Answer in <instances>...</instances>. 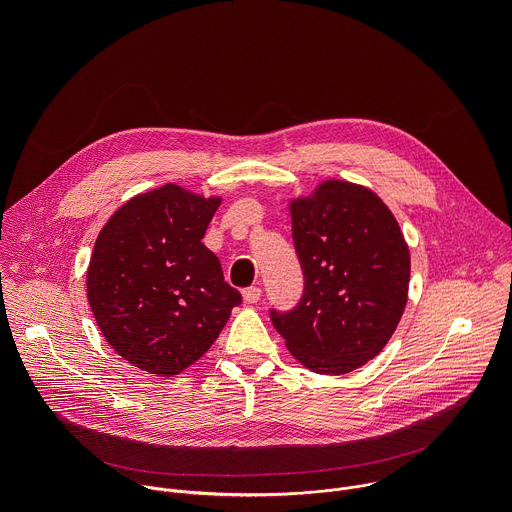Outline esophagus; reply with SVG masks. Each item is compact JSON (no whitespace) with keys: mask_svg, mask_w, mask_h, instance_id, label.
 <instances>
[{"mask_svg":"<svg viewBox=\"0 0 512 512\" xmlns=\"http://www.w3.org/2000/svg\"><path fill=\"white\" fill-rule=\"evenodd\" d=\"M243 300H245L247 304H257V302L261 300V287L253 285V287L243 289Z\"/></svg>","mask_w":512,"mask_h":512,"instance_id":"34e87169","label":"esophagus"}]
</instances>
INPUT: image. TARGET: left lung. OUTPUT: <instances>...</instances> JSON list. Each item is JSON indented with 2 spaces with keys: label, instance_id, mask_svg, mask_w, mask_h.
I'll use <instances>...</instances> for the list:
<instances>
[{
  "label": "left lung",
  "instance_id": "8db88e82",
  "mask_svg": "<svg viewBox=\"0 0 512 512\" xmlns=\"http://www.w3.org/2000/svg\"><path fill=\"white\" fill-rule=\"evenodd\" d=\"M304 296L271 310L275 330L304 367L344 375L393 336L409 289V249L393 212L369 188L328 180L289 204Z\"/></svg>",
  "mask_w": 512,
  "mask_h": 512
}]
</instances>
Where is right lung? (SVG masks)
<instances>
[{
  "mask_svg": "<svg viewBox=\"0 0 512 512\" xmlns=\"http://www.w3.org/2000/svg\"><path fill=\"white\" fill-rule=\"evenodd\" d=\"M218 204L166 184L127 200L97 237L89 304L111 348L141 371L174 377L188 369L241 304L202 243Z\"/></svg>",
  "mask_w": 512,
  "mask_h": 512,
  "instance_id": "right-lung-1",
  "label": "right lung"
}]
</instances>
